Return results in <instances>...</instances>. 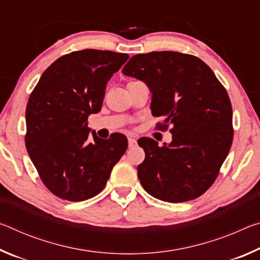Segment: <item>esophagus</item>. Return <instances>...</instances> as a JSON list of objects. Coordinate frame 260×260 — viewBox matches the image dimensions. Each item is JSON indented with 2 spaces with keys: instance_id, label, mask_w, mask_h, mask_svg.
Segmentation results:
<instances>
[{
  "instance_id": "esophagus-1",
  "label": "esophagus",
  "mask_w": 260,
  "mask_h": 260,
  "mask_svg": "<svg viewBox=\"0 0 260 260\" xmlns=\"http://www.w3.org/2000/svg\"><path fill=\"white\" fill-rule=\"evenodd\" d=\"M136 144H138V141H136V139L129 136V138H128V147L134 148V147H136Z\"/></svg>"
}]
</instances>
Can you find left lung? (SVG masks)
I'll return each mask as SVG.
<instances>
[{
	"label": "left lung",
	"instance_id": "8db88e82",
	"mask_svg": "<svg viewBox=\"0 0 260 260\" xmlns=\"http://www.w3.org/2000/svg\"><path fill=\"white\" fill-rule=\"evenodd\" d=\"M122 73L143 81L151 93V112L165 118L172 142L138 143L146 152L138 166L141 184L169 203L195 200L218 177L233 142V111L225 88L212 70L195 56L152 51L132 57Z\"/></svg>",
	"mask_w": 260,
	"mask_h": 260
}]
</instances>
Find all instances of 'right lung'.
Here are the masks:
<instances>
[{"label": "right lung", "mask_w": 260, "mask_h": 260, "mask_svg": "<svg viewBox=\"0 0 260 260\" xmlns=\"http://www.w3.org/2000/svg\"><path fill=\"white\" fill-rule=\"evenodd\" d=\"M127 54L109 50L73 51L48 68L26 107L25 144L45 186L59 199L80 202L103 190L127 139L103 140L88 117L101 111L108 81ZM111 137V136H110Z\"/></svg>", "instance_id": "obj_1"}]
</instances>
